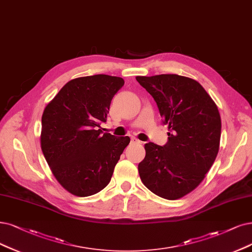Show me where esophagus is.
Masks as SVG:
<instances>
[{"label": "esophagus", "instance_id": "esophagus-1", "mask_svg": "<svg viewBox=\"0 0 252 252\" xmlns=\"http://www.w3.org/2000/svg\"><path fill=\"white\" fill-rule=\"evenodd\" d=\"M131 142L132 143H140V141H139L136 137H131Z\"/></svg>", "mask_w": 252, "mask_h": 252}]
</instances>
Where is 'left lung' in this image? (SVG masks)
<instances>
[{"instance_id": "8db88e82", "label": "left lung", "mask_w": 252, "mask_h": 252, "mask_svg": "<svg viewBox=\"0 0 252 252\" xmlns=\"http://www.w3.org/2000/svg\"><path fill=\"white\" fill-rule=\"evenodd\" d=\"M154 97L168 141L163 146L148 142L139 163L147 189L165 199H179L202 182L215 161L220 143L218 108L198 82L179 74L136 77Z\"/></svg>"}]
</instances>
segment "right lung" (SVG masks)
I'll use <instances>...</instances> for the list:
<instances>
[{
	"label": "right lung",
	"mask_w": 252,
	"mask_h": 252,
	"mask_svg": "<svg viewBox=\"0 0 252 252\" xmlns=\"http://www.w3.org/2000/svg\"><path fill=\"white\" fill-rule=\"evenodd\" d=\"M123 78L94 74L69 81L45 107L40 143L50 168L64 189L85 197L110 183L129 137L102 134L110 104Z\"/></svg>",
	"instance_id": "1"
}]
</instances>
